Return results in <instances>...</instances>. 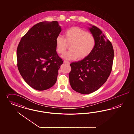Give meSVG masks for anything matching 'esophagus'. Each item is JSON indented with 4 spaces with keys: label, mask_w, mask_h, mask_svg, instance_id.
I'll list each match as a JSON object with an SVG mask.
<instances>
[{
    "label": "esophagus",
    "mask_w": 134,
    "mask_h": 134,
    "mask_svg": "<svg viewBox=\"0 0 134 134\" xmlns=\"http://www.w3.org/2000/svg\"><path fill=\"white\" fill-rule=\"evenodd\" d=\"M64 63H67V64H70V62L68 61H66V60H64Z\"/></svg>",
    "instance_id": "34e87169"
}]
</instances>
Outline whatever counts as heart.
<instances>
[{
  "instance_id": "obj_1",
  "label": "heart",
  "mask_w": 134,
  "mask_h": 134,
  "mask_svg": "<svg viewBox=\"0 0 134 134\" xmlns=\"http://www.w3.org/2000/svg\"><path fill=\"white\" fill-rule=\"evenodd\" d=\"M67 45H71L70 51L65 53L62 57L67 60H73L85 58L93 51L96 45V40L93 35L78 27H72L65 31L64 38L57 37L55 39V48L59 54L64 53Z\"/></svg>"
}]
</instances>
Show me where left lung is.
<instances>
[{"label":"left lung","mask_w":134,"mask_h":134,"mask_svg":"<svg viewBox=\"0 0 134 134\" xmlns=\"http://www.w3.org/2000/svg\"><path fill=\"white\" fill-rule=\"evenodd\" d=\"M89 25L88 29L96 40L95 48L88 57L70 64L69 74L72 89L83 94L92 93L105 83L111 73L114 60L111 42L97 27Z\"/></svg>","instance_id":"8db88e82"}]
</instances>
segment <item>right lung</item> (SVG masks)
I'll use <instances>...</instances> for the list:
<instances>
[{
  "label": "right lung",
  "instance_id": "obj_1",
  "mask_svg": "<svg viewBox=\"0 0 134 134\" xmlns=\"http://www.w3.org/2000/svg\"><path fill=\"white\" fill-rule=\"evenodd\" d=\"M61 31L58 21H42L20 40L16 50L18 68L24 81L34 89L45 90L57 81L63 63L55 48V39Z\"/></svg>",
  "mask_w": 134,
  "mask_h": 134
}]
</instances>
